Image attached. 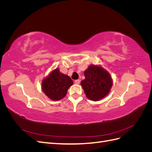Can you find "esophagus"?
I'll return each instance as SVG.
<instances>
[{
    "label": "esophagus",
    "instance_id": "1",
    "mask_svg": "<svg viewBox=\"0 0 152 152\" xmlns=\"http://www.w3.org/2000/svg\"><path fill=\"white\" fill-rule=\"evenodd\" d=\"M74 82H75V84H80V80H75Z\"/></svg>",
    "mask_w": 152,
    "mask_h": 152
}]
</instances>
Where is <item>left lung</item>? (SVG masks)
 Listing matches in <instances>:
<instances>
[{"instance_id": "left-lung-1", "label": "left lung", "mask_w": 152, "mask_h": 152, "mask_svg": "<svg viewBox=\"0 0 152 152\" xmlns=\"http://www.w3.org/2000/svg\"><path fill=\"white\" fill-rule=\"evenodd\" d=\"M85 79L80 84L86 97L94 102L107 96L113 86V80L109 72L102 65H90L84 71Z\"/></svg>"}]
</instances>
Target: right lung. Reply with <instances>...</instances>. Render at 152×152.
Listing matches in <instances>:
<instances>
[{
    "label": "right lung",
    "mask_w": 152,
    "mask_h": 152,
    "mask_svg": "<svg viewBox=\"0 0 152 152\" xmlns=\"http://www.w3.org/2000/svg\"><path fill=\"white\" fill-rule=\"evenodd\" d=\"M73 84L70 77L61 73L59 68H56L42 80L41 88L50 100L58 101L65 97Z\"/></svg>",
    "instance_id": "obj_1"
}]
</instances>
